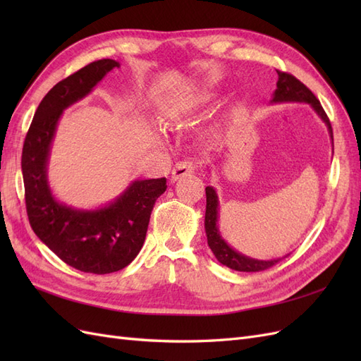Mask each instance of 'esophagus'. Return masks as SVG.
I'll return each mask as SVG.
<instances>
[{
  "mask_svg": "<svg viewBox=\"0 0 361 361\" xmlns=\"http://www.w3.org/2000/svg\"><path fill=\"white\" fill-rule=\"evenodd\" d=\"M195 170V166L194 162H190V161H185V162H179L176 164V167L173 169L171 171V182H176L178 179L183 178V176H190V174H192Z\"/></svg>",
  "mask_w": 361,
  "mask_h": 361,
  "instance_id": "esophagus-1",
  "label": "esophagus"
}]
</instances>
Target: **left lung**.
Here are the masks:
<instances>
[{
  "label": "left lung",
  "mask_w": 361,
  "mask_h": 361,
  "mask_svg": "<svg viewBox=\"0 0 361 361\" xmlns=\"http://www.w3.org/2000/svg\"><path fill=\"white\" fill-rule=\"evenodd\" d=\"M277 73H279L277 89L274 93H272L271 104H283V102L309 104L312 106V110L318 114V117L325 123L326 129H329V134L333 143L331 123L329 117H326L324 108L321 106L319 101L316 99V96L301 81L295 78V76L280 71H277ZM218 218H220V200H218V194L214 187H206L204 231L207 236V245H209L212 253L215 255L216 260L220 262V264L235 271L256 272V271H264L267 268H271L281 259H285V257H279V259H271V260H260V259H255V257L239 253L238 250H235L224 241V238L221 236V232H220V227H218Z\"/></svg>",
  "instance_id": "left-lung-1"
}]
</instances>
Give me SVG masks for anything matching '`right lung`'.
Segmentation results:
<instances>
[{"instance_id": "right-lung-1", "label": "right lung", "mask_w": 361, "mask_h": 361, "mask_svg": "<svg viewBox=\"0 0 361 361\" xmlns=\"http://www.w3.org/2000/svg\"><path fill=\"white\" fill-rule=\"evenodd\" d=\"M114 68H120L116 60H97L54 85L37 106L23 149L31 228L64 264L93 274L123 269L137 257L154 204L167 190L166 178L133 180L114 200L94 209L69 206L52 194L48 164L59 120L66 108L89 96Z\"/></svg>"}]
</instances>
